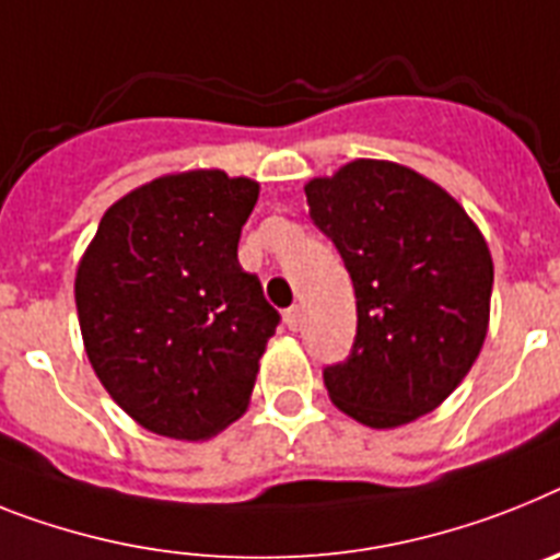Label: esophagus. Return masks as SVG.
<instances>
[{"label":"esophagus","instance_id":"obj_1","mask_svg":"<svg viewBox=\"0 0 560 560\" xmlns=\"http://www.w3.org/2000/svg\"><path fill=\"white\" fill-rule=\"evenodd\" d=\"M284 322H288L290 330H299V327H302V322H304L302 307H299V304H293V307H290L288 313H284Z\"/></svg>","mask_w":560,"mask_h":560}]
</instances>
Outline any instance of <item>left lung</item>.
<instances>
[{
  "label": "left lung",
  "instance_id": "left-lung-1",
  "mask_svg": "<svg viewBox=\"0 0 560 560\" xmlns=\"http://www.w3.org/2000/svg\"><path fill=\"white\" fill-rule=\"evenodd\" d=\"M304 192L355 290L350 355L324 368L332 404L375 430L427 416L487 338V242L447 190L401 164L359 159Z\"/></svg>",
  "mask_w": 560,
  "mask_h": 560
}]
</instances>
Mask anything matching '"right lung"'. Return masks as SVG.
<instances>
[{"instance_id": "right-lung-1", "label": "right lung", "mask_w": 560, "mask_h": 560, "mask_svg": "<svg viewBox=\"0 0 560 560\" xmlns=\"http://www.w3.org/2000/svg\"><path fill=\"white\" fill-rule=\"evenodd\" d=\"M258 199L222 171L162 176L102 215L77 272L84 350L144 430L199 441L250 401L281 316L238 265Z\"/></svg>"}]
</instances>
